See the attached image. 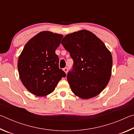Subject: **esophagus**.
I'll use <instances>...</instances> for the list:
<instances>
[{"label":"esophagus","mask_w":134,"mask_h":134,"mask_svg":"<svg viewBox=\"0 0 134 134\" xmlns=\"http://www.w3.org/2000/svg\"><path fill=\"white\" fill-rule=\"evenodd\" d=\"M63 71H64L65 72V73L67 74V71H68V69H67V68H64V69H63Z\"/></svg>","instance_id":"obj_1"}]
</instances>
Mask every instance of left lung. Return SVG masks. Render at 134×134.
Instances as JSON below:
<instances>
[{
	"instance_id": "obj_1",
	"label": "left lung",
	"mask_w": 134,
	"mask_h": 134,
	"mask_svg": "<svg viewBox=\"0 0 134 134\" xmlns=\"http://www.w3.org/2000/svg\"><path fill=\"white\" fill-rule=\"evenodd\" d=\"M62 44L74 62L73 70L67 76L72 93L83 99L99 94L112 74V54L105 44L85 29L66 35Z\"/></svg>"
}]
</instances>
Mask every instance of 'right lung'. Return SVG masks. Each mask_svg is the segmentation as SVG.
Listing matches in <instances>:
<instances>
[{"mask_svg":"<svg viewBox=\"0 0 134 134\" xmlns=\"http://www.w3.org/2000/svg\"><path fill=\"white\" fill-rule=\"evenodd\" d=\"M63 35L50 31L40 32L25 45L18 61L19 78L31 93L42 97L51 93L58 81L66 76L59 69L55 54Z\"/></svg>","mask_w":134,"mask_h":134,"instance_id":"1","label":"right lung"}]
</instances>
